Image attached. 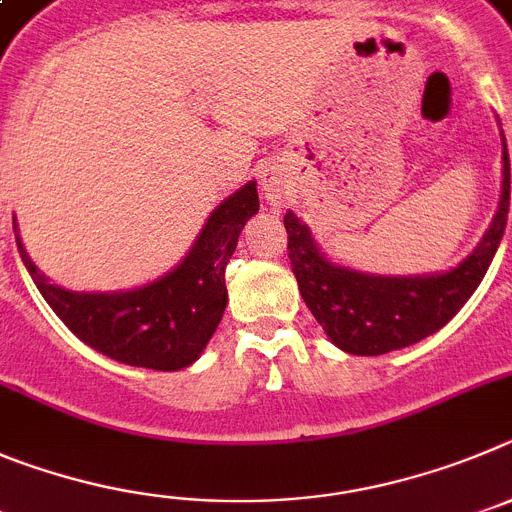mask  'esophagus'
Instances as JSON below:
<instances>
[{
	"mask_svg": "<svg viewBox=\"0 0 512 512\" xmlns=\"http://www.w3.org/2000/svg\"><path fill=\"white\" fill-rule=\"evenodd\" d=\"M260 188L262 193H265V199L273 206L285 204L290 196V181L283 173V168H278V165H270V168L262 170Z\"/></svg>",
	"mask_w": 512,
	"mask_h": 512,
	"instance_id": "1",
	"label": "esophagus"
}]
</instances>
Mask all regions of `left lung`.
<instances>
[{"instance_id": "left-lung-1", "label": "left lung", "mask_w": 512, "mask_h": 512, "mask_svg": "<svg viewBox=\"0 0 512 512\" xmlns=\"http://www.w3.org/2000/svg\"><path fill=\"white\" fill-rule=\"evenodd\" d=\"M510 206V158L503 137V196L492 224L457 267L428 275H372L336 265L321 252L308 224L285 214L288 257L303 301L331 344L349 354H385L436 334L457 316L485 278L505 234Z\"/></svg>"}]
</instances>
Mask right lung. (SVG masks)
<instances>
[{
    "label": "right lung",
    "instance_id": "obj_1",
    "mask_svg": "<svg viewBox=\"0 0 512 512\" xmlns=\"http://www.w3.org/2000/svg\"><path fill=\"white\" fill-rule=\"evenodd\" d=\"M257 209V181H250L211 211L176 267L153 283L107 293H78L50 283L27 255L17 234V219L12 224L32 283L81 342L122 365L173 372L201 357L222 321L227 308L224 270L237 250L239 232Z\"/></svg>",
    "mask_w": 512,
    "mask_h": 512
}]
</instances>
